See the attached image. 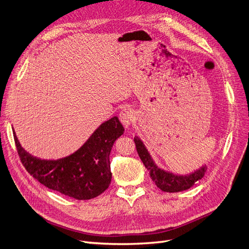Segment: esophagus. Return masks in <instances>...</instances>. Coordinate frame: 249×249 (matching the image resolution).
Masks as SVG:
<instances>
[{
    "label": "esophagus",
    "instance_id": "34e87169",
    "mask_svg": "<svg viewBox=\"0 0 249 249\" xmlns=\"http://www.w3.org/2000/svg\"><path fill=\"white\" fill-rule=\"evenodd\" d=\"M119 118H121L122 124L125 127H127V126H130L132 124V123L134 122L135 113L131 108H126V109H124V110L121 112V114H119Z\"/></svg>",
    "mask_w": 249,
    "mask_h": 249
}]
</instances>
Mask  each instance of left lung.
Here are the masks:
<instances>
[{"label": "left lung", "instance_id": "obj_1", "mask_svg": "<svg viewBox=\"0 0 249 249\" xmlns=\"http://www.w3.org/2000/svg\"><path fill=\"white\" fill-rule=\"evenodd\" d=\"M134 141L136 144V148L139 156H140L142 162L145 167L149 171L152 181L155 182L156 186L162 190L163 192H181L185 191L187 189L191 188L197 181L201 180L204 177L206 172V165L200 167L199 170H196L194 173L189 174L186 176L174 175L173 173L165 172L161 168H159L153 161L150 154L146 149L140 138L135 137Z\"/></svg>", "mask_w": 249, "mask_h": 249}]
</instances>
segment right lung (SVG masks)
Returning <instances> with one entry per match:
<instances>
[{
    "label": "right lung",
    "mask_w": 249,
    "mask_h": 249,
    "mask_svg": "<svg viewBox=\"0 0 249 249\" xmlns=\"http://www.w3.org/2000/svg\"><path fill=\"white\" fill-rule=\"evenodd\" d=\"M124 128L118 117L103 123L88 141L71 155L47 160L26 152L14 134L15 145L25 170L51 190L77 200L92 199L102 194L111 182L109 154Z\"/></svg>",
    "instance_id": "add662e5"
}]
</instances>
